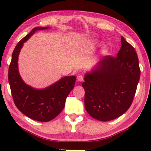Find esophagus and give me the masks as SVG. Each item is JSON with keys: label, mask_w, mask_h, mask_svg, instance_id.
Here are the masks:
<instances>
[{"label": "esophagus", "mask_w": 151, "mask_h": 151, "mask_svg": "<svg viewBox=\"0 0 151 151\" xmlns=\"http://www.w3.org/2000/svg\"><path fill=\"white\" fill-rule=\"evenodd\" d=\"M84 76L82 75V74H80V75L78 76L77 77V80H78L79 82H82L84 80Z\"/></svg>", "instance_id": "34e87169"}]
</instances>
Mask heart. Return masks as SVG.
<instances>
[{"instance_id":"1","label":"heart","mask_w":151,"mask_h":151,"mask_svg":"<svg viewBox=\"0 0 151 151\" xmlns=\"http://www.w3.org/2000/svg\"><path fill=\"white\" fill-rule=\"evenodd\" d=\"M97 43H98V42H97V41H93V45H97Z\"/></svg>"}]
</instances>
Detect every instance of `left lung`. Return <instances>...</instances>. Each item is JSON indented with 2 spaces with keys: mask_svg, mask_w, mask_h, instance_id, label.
<instances>
[{
  "mask_svg": "<svg viewBox=\"0 0 151 151\" xmlns=\"http://www.w3.org/2000/svg\"><path fill=\"white\" fill-rule=\"evenodd\" d=\"M121 43L117 56H104L96 69L86 74L82 84L86 111L102 122L116 119L130 108L139 80L135 49L123 36Z\"/></svg>",
  "mask_w": 151,
  "mask_h": 151,
  "instance_id": "obj_1",
  "label": "left lung"
}]
</instances>
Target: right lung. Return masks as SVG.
Masks as SVG:
<instances>
[{
  "label": "right lung",
  "mask_w": 151,
  "mask_h": 151,
  "mask_svg": "<svg viewBox=\"0 0 151 151\" xmlns=\"http://www.w3.org/2000/svg\"><path fill=\"white\" fill-rule=\"evenodd\" d=\"M48 27H35L16 45L12 53L8 80L14 104L18 110L34 120L49 122L58 116L65 106L66 99L75 85V76H66L45 89H35L27 85L18 69V55L23 43L37 30Z\"/></svg>",
  "instance_id": "add662e5"
}]
</instances>
